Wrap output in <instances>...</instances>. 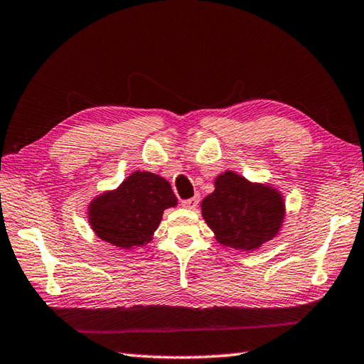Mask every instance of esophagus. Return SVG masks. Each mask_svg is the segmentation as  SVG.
Here are the masks:
<instances>
[{"label": "esophagus", "mask_w": 364, "mask_h": 364, "mask_svg": "<svg viewBox=\"0 0 364 364\" xmlns=\"http://www.w3.org/2000/svg\"><path fill=\"white\" fill-rule=\"evenodd\" d=\"M198 200H200V198H198V197H192V198H188V200H183V202H181V205L184 206V208L194 210L196 206L198 205Z\"/></svg>", "instance_id": "esophagus-1"}]
</instances>
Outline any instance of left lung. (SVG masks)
<instances>
[{"label": "left lung", "instance_id": "8db88e82", "mask_svg": "<svg viewBox=\"0 0 364 364\" xmlns=\"http://www.w3.org/2000/svg\"><path fill=\"white\" fill-rule=\"evenodd\" d=\"M202 216L218 243L254 251L274 238L286 218L282 194L269 184L251 183L227 170L202 200Z\"/></svg>", "mask_w": 364, "mask_h": 364}]
</instances>
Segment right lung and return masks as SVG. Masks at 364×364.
<instances>
[{
    "label": "right lung",
    "mask_w": 364,
    "mask_h": 364,
    "mask_svg": "<svg viewBox=\"0 0 364 364\" xmlns=\"http://www.w3.org/2000/svg\"><path fill=\"white\" fill-rule=\"evenodd\" d=\"M176 203L166 178L134 172L115 191L92 198L88 220L92 232L105 243L119 249L141 247L153 240L164 210Z\"/></svg>",
    "instance_id": "1"
}]
</instances>
